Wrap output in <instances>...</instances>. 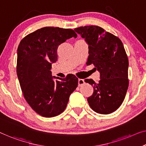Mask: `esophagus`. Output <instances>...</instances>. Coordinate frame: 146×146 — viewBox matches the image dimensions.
Here are the masks:
<instances>
[{"label": "esophagus", "mask_w": 146, "mask_h": 146, "mask_svg": "<svg viewBox=\"0 0 146 146\" xmlns=\"http://www.w3.org/2000/svg\"><path fill=\"white\" fill-rule=\"evenodd\" d=\"M84 84V79H79V80H78V85H79V86H81L83 85Z\"/></svg>", "instance_id": "obj_1"}]
</instances>
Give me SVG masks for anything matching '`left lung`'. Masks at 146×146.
Masks as SVG:
<instances>
[{
    "instance_id": "left-lung-1",
    "label": "left lung",
    "mask_w": 146,
    "mask_h": 146,
    "mask_svg": "<svg viewBox=\"0 0 146 146\" xmlns=\"http://www.w3.org/2000/svg\"><path fill=\"white\" fill-rule=\"evenodd\" d=\"M75 31L88 44L86 65H94L100 74L97 83L92 79L84 80L94 88L87 99L89 106L98 113H111L121 106L129 87V60L123 42L97 25L80 27Z\"/></svg>"
}]
</instances>
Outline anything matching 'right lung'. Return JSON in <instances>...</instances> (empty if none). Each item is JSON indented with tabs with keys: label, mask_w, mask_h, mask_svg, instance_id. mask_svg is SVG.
Returning a JSON list of instances; mask_svg holds the SVG:
<instances>
[{
	"label": "right lung",
	"mask_w": 146,
	"mask_h": 146,
	"mask_svg": "<svg viewBox=\"0 0 146 146\" xmlns=\"http://www.w3.org/2000/svg\"><path fill=\"white\" fill-rule=\"evenodd\" d=\"M76 38L73 29L45 27L25 36L17 48V75L23 96L38 115L53 117L64 111L69 96L78 85V78L69 74L54 81L50 71L58 60L59 46Z\"/></svg>",
	"instance_id": "right-lung-1"
}]
</instances>
